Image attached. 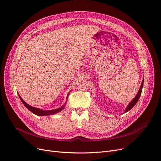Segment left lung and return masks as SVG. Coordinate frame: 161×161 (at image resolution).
Returning a JSON list of instances; mask_svg holds the SVG:
<instances>
[{
    "instance_id": "obj_1",
    "label": "left lung",
    "mask_w": 161,
    "mask_h": 161,
    "mask_svg": "<svg viewBox=\"0 0 161 161\" xmlns=\"http://www.w3.org/2000/svg\"><path fill=\"white\" fill-rule=\"evenodd\" d=\"M143 81H142V85H141V87L138 91V92L137 93L136 96L135 97V98L131 101V102L129 104V105L127 106V107H126V109H125V113L129 112V110H130V109L135 106V104H136L137 103V102L138 101L139 98H140V97L141 95V93H142V88H143Z\"/></svg>"
}]
</instances>
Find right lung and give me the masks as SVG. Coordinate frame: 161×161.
Listing matches in <instances>:
<instances>
[{"label": "right lung", "mask_w": 161, "mask_h": 161, "mask_svg": "<svg viewBox=\"0 0 161 161\" xmlns=\"http://www.w3.org/2000/svg\"><path fill=\"white\" fill-rule=\"evenodd\" d=\"M68 97H69V95H68ZM19 98L21 100V102L23 103V104L25 106V107H26L28 109H29V110L33 113L37 115H40V116H43V115H52V114H56V113H58L59 112H61L62 109H64V106H63L62 107L59 108L58 109H53V110H42V109H40L39 108H34V107H32L31 106L29 105L28 104H27L25 102V101L21 98V97L19 96ZM68 98V97H67Z\"/></svg>", "instance_id": "obj_1"}]
</instances>
